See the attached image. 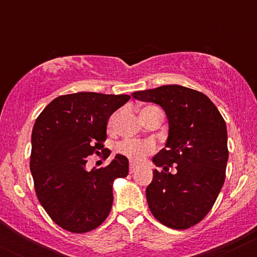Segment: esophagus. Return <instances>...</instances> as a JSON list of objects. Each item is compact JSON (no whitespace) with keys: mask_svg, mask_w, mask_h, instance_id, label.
<instances>
[{"mask_svg":"<svg viewBox=\"0 0 257 257\" xmlns=\"http://www.w3.org/2000/svg\"><path fill=\"white\" fill-rule=\"evenodd\" d=\"M138 169V166L135 163H131V166H129V173L133 174L135 173V170Z\"/></svg>","mask_w":257,"mask_h":257,"instance_id":"34e87169","label":"esophagus"}]
</instances>
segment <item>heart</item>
Returning a JSON list of instances; mask_svg holds the SVG:
<instances>
[{
	"label": "heart",
	"instance_id": "1",
	"mask_svg": "<svg viewBox=\"0 0 257 257\" xmlns=\"http://www.w3.org/2000/svg\"><path fill=\"white\" fill-rule=\"evenodd\" d=\"M150 107V106H149ZM112 124V120L110 125ZM117 150L120 155L125 156L129 159L134 162H141L145 159V157L150 153L156 151V145L152 141H140V140H133V139H126L123 140L122 143L117 146Z\"/></svg>",
	"mask_w": 257,
	"mask_h": 257
}]
</instances>
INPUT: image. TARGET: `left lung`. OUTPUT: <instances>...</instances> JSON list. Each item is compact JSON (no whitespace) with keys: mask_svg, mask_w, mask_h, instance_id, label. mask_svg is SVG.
<instances>
[{"mask_svg":"<svg viewBox=\"0 0 257 257\" xmlns=\"http://www.w3.org/2000/svg\"><path fill=\"white\" fill-rule=\"evenodd\" d=\"M133 96L158 104L169 120L166 147L153 157L163 170H153L146 188L150 210L164 226L190 228L211 210L225 182V119L205 94L182 85H162ZM169 167L176 168L175 174L169 173Z\"/></svg>","mask_w":257,"mask_h":257,"instance_id":"obj_1","label":"left lung"}]
</instances>
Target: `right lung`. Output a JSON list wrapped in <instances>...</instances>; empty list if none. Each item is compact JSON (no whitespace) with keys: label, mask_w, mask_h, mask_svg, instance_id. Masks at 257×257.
I'll return each mask as SVG.
<instances>
[{"label":"right lung","mask_w":257,"mask_h":257,"mask_svg":"<svg viewBox=\"0 0 257 257\" xmlns=\"http://www.w3.org/2000/svg\"><path fill=\"white\" fill-rule=\"evenodd\" d=\"M129 99L93 91L67 94L49 102L35 122L30 156L35 191L47 214L66 231H93L110 214L112 186L128 175V158L116 155L108 166L90 172L85 158L104 150L108 118Z\"/></svg>","instance_id":"obj_1"}]
</instances>
